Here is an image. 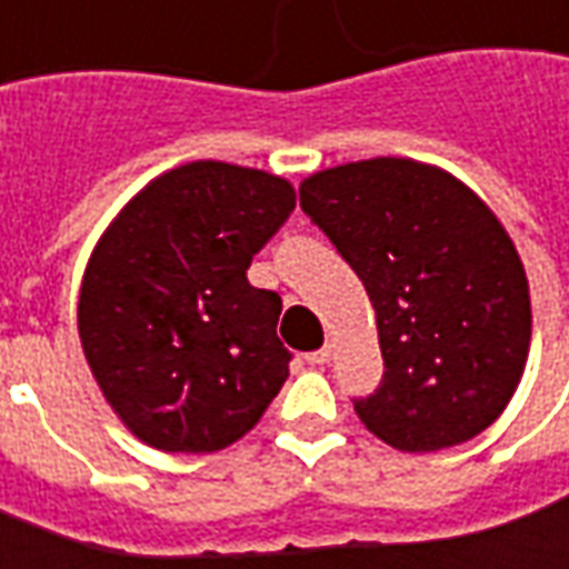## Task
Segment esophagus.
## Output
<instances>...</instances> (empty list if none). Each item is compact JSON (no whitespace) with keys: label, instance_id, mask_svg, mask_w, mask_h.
I'll return each instance as SVG.
<instances>
[{"label":"esophagus","instance_id":"34e87169","mask_svg":"<svg viewBox=\"0 0 569 569\" xmlns=\"http://www.w3.org/2000/svg\"><path fill=\"white\" fill-rule=\"evenodd\" d=\"M331 356H335V343H325L322 350L309 352V366H325V362H331Z\"/></svg>","mask_w":569,"mask_h":569}]
</instances>
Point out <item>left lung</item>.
<instances>
[{
    "instance_id": "obj_1",
    "label": "left lung",
    "mask_w": 569,
    "mask_h": 569,
    "mask_svg": "<svg viewBox=\"0 0 569 569\" xmlns=\"http://www.w3.org/2000/svg\"><path fill=\"white\" fill-rule=\"evenodd\" d=\"M300 207L375 307L383 381L359 421L399 452L487 430L530 356V281L511 234L452 172L411 158L340 163L300 182Z\"/></svg>"
}]
</instances>
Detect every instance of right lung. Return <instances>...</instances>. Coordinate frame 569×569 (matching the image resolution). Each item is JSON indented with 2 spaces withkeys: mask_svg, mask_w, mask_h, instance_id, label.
I'll use <instances>...</instances> for the list:
<instances>
[{
  "mask_svg": "<svg viewBox=\"0 0 569 569\" xmlns=\"http://www.w3.org/2000/svg\"><path fill=\"white\" fill-rule=\"evenodd\" d=\"M297 191L222 160L160 172L86 262L77 328L101 397L160 452H219L262 418L288 378L281 297L247 266Z\"/></svg>",
  "mask_w": 569,
  "mask_h": 569,
  "instance_id": "obj_1",
  "label": "right lung"
}]
</instances>
